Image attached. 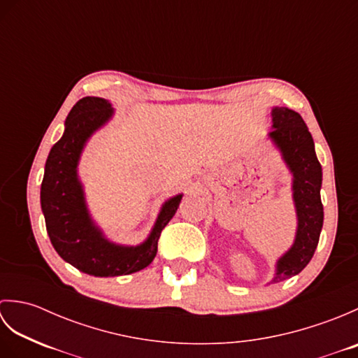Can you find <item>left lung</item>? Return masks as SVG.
<instances>
[{"label":"left lung","mask_w":358,"mask_h":358,"mask_svg":"<svg viewBox=\"0 0 358 358\" xmlns=\"http://www.w3.org/2000/svg\"><path fill=\"white\" fill-rule=\"evenodd\" d=\"M271 115L272 131L268 136L292 173V200L296 214L295 240L277 260L275 273L271 280V283H280L305 269L317 249L323 227L320 199L323 173L313 135L300 113L287 108H272Z\"/></svg>","instance_id":"obj_1"}]
</instances>
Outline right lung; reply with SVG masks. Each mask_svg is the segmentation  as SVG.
Segmentation results:
<instances>
[{
  "label": "right lung",
  "instance_id": "obj_1",
  "mask_svg": "<svg viewBox=\"0 0 358 358\" xmlns=\"http://www.w3.org/2000/svg\"><path fill=\"white\" fill-rule=\"evenodd\" d=\"M113 117L112 104L86 96L64 121V134L49 152L41 183V210L52 246L64 262L94 277L129 275L146 268L157 255L158 238L177 212L183 194L163 203L148 238L136 246L117 245L90 215L78 163L86 143Z\"/></svg>",
  "mask_w": 358,
  "mask_h": 358
}]
</instances>
